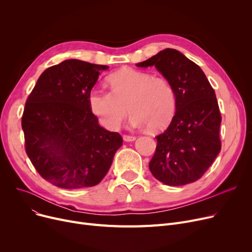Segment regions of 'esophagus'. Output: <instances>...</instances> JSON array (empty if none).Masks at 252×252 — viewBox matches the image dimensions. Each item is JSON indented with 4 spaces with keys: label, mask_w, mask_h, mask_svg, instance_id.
<instances>
[{
    "label": "esophagus",
    "mask_w": 252,
    "mask_h": 252,
    "mask_svg": "<svg viewBox=\"0 0 252 252\" xmlns=\"http://www.w3.org/2000/svg\"><path fill=\"white\" fill-rule=\"evenodd\" d=\"M123 139H124V141H126V142H131V141H135V140H136V137H135V136L124 135V136H123Z\"/></svg>",
    "instance_id": "34e87169"
}]
</instances>
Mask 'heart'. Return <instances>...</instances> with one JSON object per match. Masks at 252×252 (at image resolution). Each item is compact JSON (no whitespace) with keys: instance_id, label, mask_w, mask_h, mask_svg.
Returning a JSON list of instances; mask_svg holds the SVG:
<instances>
[{"instance_id":"heart-1","label":"heart","mask_w":252,"mask_h":252,"mask_svg":"<svg viewBox=\"0 0 252 252\" xmlns=\"http://www.w3.org/2000/svg\"><path fill=\"white\" fill-rule=\"evenodd\" d=\"M110 91L93 89L89 104L103 126L117 129L128 113L133 126L164 128L173 118L177 99L173 85L161 75L136 69L119 70L108 77Z\"/></svg>"}]
</instances>
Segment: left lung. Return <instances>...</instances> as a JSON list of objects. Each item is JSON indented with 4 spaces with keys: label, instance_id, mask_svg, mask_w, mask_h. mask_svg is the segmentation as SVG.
<instances>
[{
    "label": "left lung",
    "instance_id": "1",
    "mask_svg": "<svg viewBox=\"0 0 252 252\" xmlns=\"http://www.w3.org/2000/svg\"><path fill=\"white\" fill-rule=\"evenodd\" d=\"M138 67L155 66L173 85L176 113L168 127L156 136L149 162L152 175L168 186L199 180L220 151V112L216 93L202 69L175 49H164Z\"/></svg>",
    "mask_w": 252,
    "mask_h": 252
}]
</instances>
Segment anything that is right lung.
Wrapping results in <instances>:
<instances>
[{"mask_svg":"<svg viewBox=\"0 0 252 252\" xmlns=\"http://www.w3.org/2000/svg\"><path fill=\"white\" fill-rule=\"evenodd\" d=\"M108 66L69 59L47 68L21 119L25 151L43 179L63 189L99 184L123 138L99 125L89 94Z\"/></svg>","mask_w":252,"mask_h":252,"instance_id":"obj_1","label":"right lung"}]
</instances>
